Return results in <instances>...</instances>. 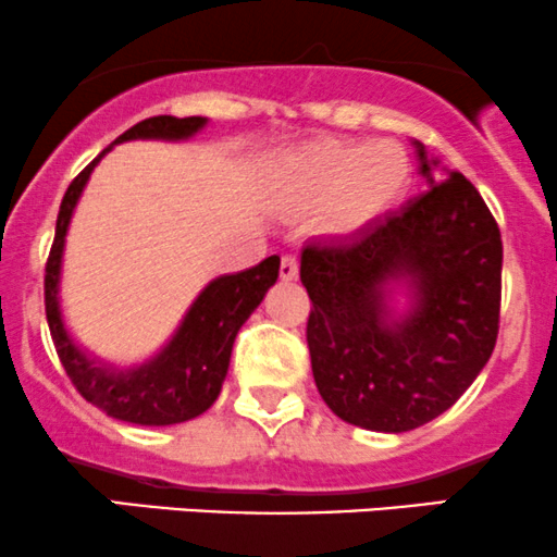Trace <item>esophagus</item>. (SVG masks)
Here are the masks:
<instances>
[{"label": "esophagus", "instance_id": "1", "mask_svg": "<svg viewBox=\"0 0 557 557\" xmlns=\"http://www.w3.org/2000/svg\"><path fill=\"white\" fill-rule=\"evenodd\" d=\"M280 277H283V280H296L298 277V259H296V256H283V263H280Z\"/></svg>", "mask_w": 557, "mask_h": 557}]
</instances>
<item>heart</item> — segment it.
Listing matches in <instances>:
<instances>
[{
  "instance_id": "obj_1",
  "label": "heart",
  "mask_w": 557,
  "mask_h": 557,
  "mask_svg": "<svg viewBox=\"0 0 557 557\" xmlns=\"http://www.w3.org/2000/svg\"><path fill=\"white\" fill-rule=\"evenodd\" d=\"M411 165L400 146L366 140H312L280 157L272 189L296 210L320 208V226L352 234L403 195Z\"/></svg>"
}]
</instances>
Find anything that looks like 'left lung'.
Segmentation results:
<instances>
[{
    "label": "left lung",
    "mask_w": 557,
    "mask_h": 557,
    "mask_svg": "<svg viewBox=\"0 0 557 557\" xmlns=\"http://www.w3.org/2000/svg\"><path fill=\"white\" fill-rule=\"evenodd\" d=\"M424 191L349 239H312L301 283L320 395L338 419L408 432L448 411L494 352L502 234L475 186L413 140ZM403 287L409 304L394 309Z\"/></svg>",
    "instance_id": "obj_1"
}]
</instances>
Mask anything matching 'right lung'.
<instances>
[{"instance_id": "obj_1", "label": "right lung", "mask_w": 557, "mask_h": 557, "mask_svg": "<svg viewBox=\"0 0 557 557\" xmlns=\"http://www.w3.org/2000/svg\"><path fill=\"white\" fill-rule=\"evenodd\" d=\"M205 125H208L205 116H184V120L168 114L149 116V120L138 122L131 131L122 133L114 144L136 138L186 140L200 133ZM111 146H107L69 184L66 195H63L55 221V239H52L50 259L45 267L47 325H50L55 352L66 368V376L72 379V384L77 386V392L87 403L101 408L107 417L131 421V424H181V421L200 417L219 397L221 384L230 371L237 331L263 301L267 290L277 283L280 256H269L245 272L221 274V277L210 280L202 294L195 298L189 312L184 314L181 325L175 327L171 342L140 366L114 368L82 352L74 338L69 336L61 312V296H58L63 245H66V232L82 189H85L92 168L101 162L107 151H111Z\"/></svg>"}]
</instances>
